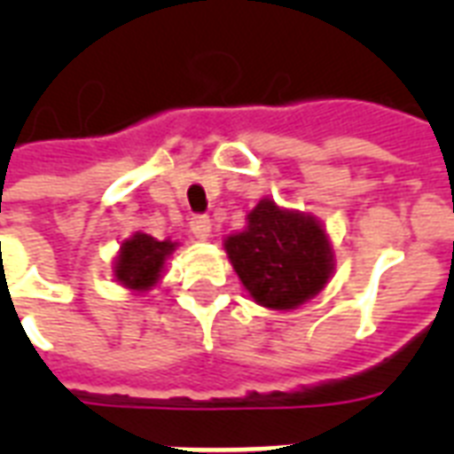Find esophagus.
<instances>
[{
  "label": "esophagus",
  "mask_w": 454,
  "mask_h": 454,
  "mask_svg": "<svg viewBox=\"0 0 454 454\" xmlns=\"http://www.w3.org/2000/svg\"><path fill=\"white\" fill-rule=\"evenodd\" d=\"M191 231L198 240H207L209 233H212V221H209V216H205V214H198V216H192L191 219Z\"/></svg>",
  "instance_id": "esophagus-1"
}]
</instances>
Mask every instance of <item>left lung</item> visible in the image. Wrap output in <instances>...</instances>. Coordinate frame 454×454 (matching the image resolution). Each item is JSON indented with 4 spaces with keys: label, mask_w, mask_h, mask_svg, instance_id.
I'll list each match as a JSON object with an SVG mask.
<instances>
[{
    "label": "left lung",
    "mask_w": 454,
    "mask_h": 454,
    "mask_svg": "<svg viewBox=\"0 0 454 454\" xmlns=\"http://www.w3.org/2000/svg\"><path fill=\"white\" fill-rule=\"evenodd\" d=\"M247 228L226 240L228 259L256 303L287 310L316 297L332 273V249L323 226L262 200Z\"/></svg>",
    "instance_id": "1"
}]
</instances>
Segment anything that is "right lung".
<instances>
[{
  "instance_id": "obj_1",
  "label": "right lung",
  "mask_w": 454,
  "mask_h": 454,
  "mask_svg": "<svg viewBox=\"0 0 454 454\" xmlns=\"http://www.w3.org/2000/svg\"><path fill=\"white\" fill-rule=\"evenodd\" d=\"M176 242L155 240L151 235L137 233L122 242L120 256L115 262V278L129 290H151L160 280L164 269V259L174 252Z\"/></svg>"
}]
</instances>
